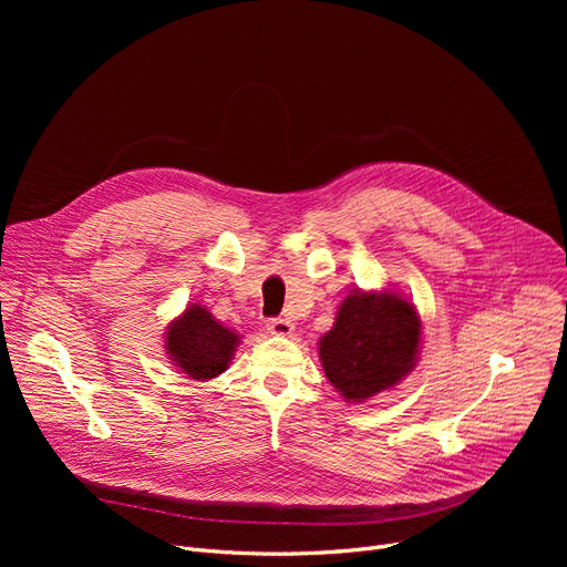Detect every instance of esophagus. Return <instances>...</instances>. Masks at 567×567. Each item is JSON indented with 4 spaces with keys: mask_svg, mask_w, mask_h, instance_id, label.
<instances>
[{
    "mask_svg": "<svg viewBox=\"0 0 567 567\" xmlns=\"http://www.w3.org/2000/svg\"><path fill=\"white\" fill-rule=\"evenodd\" d=\"M266 329H268V333H274V336H291V331H293V323L289 321V319H285V317H274V319H268V323H266Z\"/></svg>",
    "mask_w": 567,
    "mask_h": 567,
    "instance_id": "obj_1",
    "label": "esophagus"
}]
</instances>
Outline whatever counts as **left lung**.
I'll return each instance as SVG.
<instances>
[{"label": "left lung", "instance_id": "1", "mask_svg": "<svg viewBox=\"0 0 567 567\" xmlns=\"http://www.w3.org/2000/svg\"><path fill=\"white\" fill-rule=\"evenodd\" d=\"M419 344L421 317L400 293L353 291L319 340V359L344 400L363 402L413 370Z\"/></svg>", "mask_w": 567, "mask_h": 567}]
</instances>
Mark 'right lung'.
<instances>
[{
	"instance_id": "add662e5",
	"label": "right lung",
	"mask_w": 567,
	"mask_h": 567,
	"mask_svg": "<svg viewBox=\"0 0 567 567\" xmlns=\"http://www.w3.org/2000/svg\"><path fill=\"white\" fill-rule=\"evenodd\" d=\"M165 338V349L174 365L195 381L223 374L238 344V336L199 306H190L182 317L174 319Z\"/></svg>"
}]
</instances>
